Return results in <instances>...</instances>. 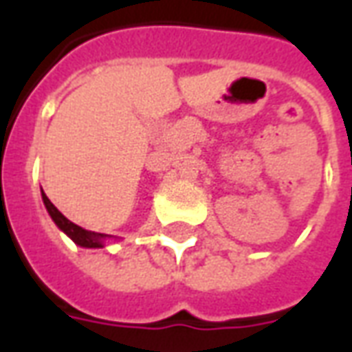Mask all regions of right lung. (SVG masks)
Wrapping results in <instances>:
<instances>
[{
	"instance_id": "obj_1",
	"label": "right lung",
	"mask_w": 352,
	"mask_h": 352,
	"mask_svg": "<svg viewBox=\"0 0 352 352\" xmlns=\"http://www.w3.org/2000/svg\"><path fill=\"white\" fill-rule=\"evenodd\" d=\"M43 201H45V207H47L49 214L52 217V221L56 222L58 228L72 237L75 243L80 245V247H87V249H100V247H103L105 239H107L105 234L90 232V230H85V228H80V226H77L75 222L67 221L64 214L60 213L56 207L52 206V201L47 198V194H45V192H43Z\"/></svg>"
}]
</instances>
